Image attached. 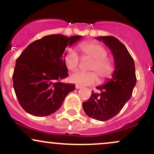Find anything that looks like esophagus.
I'll return each mask as SVG.
<instances>
[{
  "label": "esophagus",
  "mask_w": 154,
  "mask_h": 154,
  "mask_svg": "<svg viewBox=\"0 0 154 154\" xmlns=\"http://www.w3.org/2000/svg\"><path fill=\"white\" fill-rule=\"evenodd\" d=\"M75 88H76V89H79V88H81L82 87H81L80 85H76Z\"/></svg>",
  "instance_id": "34e87169"
}]
</instances>
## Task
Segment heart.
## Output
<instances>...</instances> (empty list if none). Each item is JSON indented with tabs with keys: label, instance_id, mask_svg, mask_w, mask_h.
<instances>
[{
	"label": "heart",
	"instance_id": "heart-1",
	"mask_svg": "<svg viewBox=\"0 0 154 154\" xmlns=\"http://www.w3.org/2000/svg\"><path fill=\"white\" fill-rule=\"evenodd\" d=\"M83 58L93 59L90 65V72L77 71L70 77V80L82 86L91 85L98 82V77L103 82L111 77L114 71V64L111 59L107 57L106 49L95 42H84L78 46ZM63 61L67 69L71 71L76 70L79 66V57L72 49H68L63 56Z\"/></svg>",
	"mask_w": 154,
	"mask_h": 154
}]
</instances>
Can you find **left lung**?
I'll list each match as a JSON object with an SVG mask.
<instances>
[{
  "label": "left lung",
  "instance_id": "obj_1",
  "mask_svg": "<svg viewBox=\"0 0 154 154\" xmlns=\"http://www.w3.org/2000/svg\"><path fill=\"white\" fill-rule=\"evenodd\" d=\"M96 39L103 41L112 52L115 69L106 84L96 87L100 93L92 91L82 107L92 119L106 121L115 116L131 98L136 84L135 63L127 48L117 38L100 36Z\"/></svg>",
  "mask_w": 154,
  "mask_h": 154
}]
</instances>
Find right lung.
Listing matches in <instances>:
<instances>
[{
  "label": "right lung",
  "instance_id": "obj_1",
  "mask_svg": "<svg viewBox=\"0 0 154 154\" xmlns=\"http://www.w3.org/2000/svg\"><path fill=\"white\" fill-rule=\"evenodd\" d=\"M82 38L50 35L29 44L16 61L14 88L24 110L36 116L56 112L64 98L75 89V85L60 81L68 77L63 54Z\"/></svg>",
  "mask_w": 154,
  "mask_h": 154
}]
</instances>
